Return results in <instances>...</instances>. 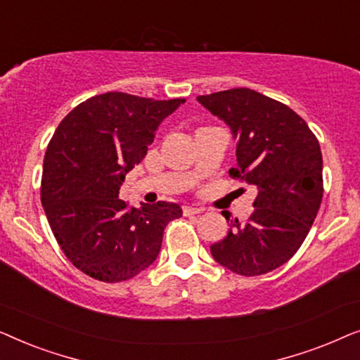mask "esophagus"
Wrapping results in <instances>:
<instances>
[{"instance_id":"obj_1","label":"esophagus","mask_w":360,"mask_h":360,"mask_svg":"<svg viewBox=\"0 0 360 360\" xmlns=\"http://www.w3.org/2000/svg\"><path fill=\"white\" fill-rule=\"evenodd\" d=\"M181 211H184V214L185 216H193V214H200V213H203V208H195V206H184V208H181Z\"/></svg>"}]
</instances>
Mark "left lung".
Masks as SVG:
<instances>
[{"instance_id": "1", "label": "left lung", "mask_w": 360, "mask_h": 360, "mask_svg": "<svg viewBox=\"0 0 360 360\" xmlns=\"http://www.w3.org/2000/svg\"><path fill=\"white\" fill-rule=\"evenodd\" d=\"M196 100L238 139V167L229 175L259 190L249 219L231 221L228 236L211 245V254L245 277L272 272L293 257L318 214L324 191L319 142L303 117L250 88Z\"/></svg>"}]
</instances>
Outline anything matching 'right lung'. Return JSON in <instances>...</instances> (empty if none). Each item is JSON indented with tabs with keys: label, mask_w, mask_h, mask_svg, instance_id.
<instances>
[{
	"label": "right lung",
	"mask_w": 360,
	"mask_h": 360,
	"mask_svg": "<svg viewBox=\"0 0 360 360\" xmlns=\"http://www.w3.org/2000/svg\"><path fill=\"white\" fill-rule=\"evenodd\" d=\"M181 103L108 91L73 108L53 132L41 201L63 254L88 277L106 283L136 277L159 255L165 226L181 216L176 203L129 210L117 198L162 120Z\"/></svg>",
	"instance_id": "obj_1"
}]
</instances>
